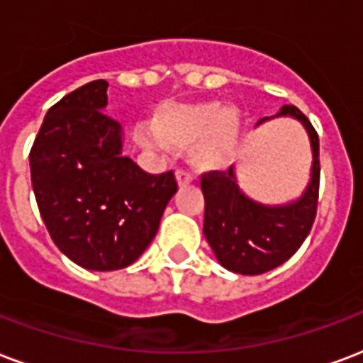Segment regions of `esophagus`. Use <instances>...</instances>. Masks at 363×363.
<instances>
[{"mask_svg": "<svg viewBox=\"0 0 363 363\" xmlns=\"http://www.w3.org/2000/svg\"><path fill=\"white\" fill-rule=\"evenodd\" d=\"M177 182H179V186H186L192 182V174L189 171H184V169H179L177 171Z\"/></svg>", "mask_w": 363, "mask_h": 363, "instance_id": "esophagus-1", "label": "esophagus"}]
</instances>
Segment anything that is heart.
Segmentation results:
<instances>
[{"label": "heart", "mask_w": 363, "mask_h": 363, "mask_svg": "<svg viewBox=\"0 0 363 363\" xmlns=\"http://www.w3.org/2000/svg\"><path fill=\"white\" fill-rule=\"evenodd\" d=\"M240 133L242 115L236 107L200 101L161 106L152 119V128L142 127L138 138L146 147H189V160L196 169L219 171L233 160Z\"/></svg>", "instance_id": "heart-1"}]
</instances>
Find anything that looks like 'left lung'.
<instances>
[{
	"label": "left lung",
	"mask_w": 363,
	"mask_h": 363,
	"mask_svg": "<svg viewBox=\"0 0 363 363\" xmlns=\"http://www.w3.org/2000/svg\"><path fill=\"white\" fill-rule=\"evenodd\" d=\"M294 117L308 130L311 177L304 194L284 206H264L238 189L235 169L202 174L206 200L203 235L219 264L240 275H262L294 256L315 221L319 198V138L310 119L298 107L283 106L275 117ZM271 119L265 117L259 123ZM257 123V125H259Z\"/></svg>",
	"instance_id": "8db88e82"
}]
</instances>
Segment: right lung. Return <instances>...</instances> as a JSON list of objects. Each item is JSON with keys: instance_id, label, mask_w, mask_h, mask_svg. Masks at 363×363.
I'll use <instances>...</instances> for the list:
<instances>
[{"instance_id": "obj_1", "label": "right lung", "mask_w": 363, "mask_h": 363, "mask_svg": "<svg viewBox=\"0 0 363 363\" xmlns=\"http://www.w3.org/2000/svg\"><path fill=\"white\" fill-rule=\"evenodd\" d=\"M92 80L50 107L30 150L32 189L48 233L74 264L123 269L154 240L177 192L173 171L150 174L121 154V125Z\"/></svg>"}]
</instances>
